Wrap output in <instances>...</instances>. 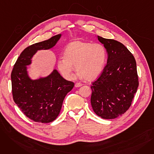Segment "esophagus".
<instances>
[{
    "label": "esophagus",
    "mask_w": 154,
    "mask_h": 154,
    "mask_svg": "<svg viewBox=\"0 0 154 154\" xmlns=\"http://www.w3.org/2000/svg\"><path fill=\"white\" fill-rule=\"evenodd\" d=\"M82 85V84H80V83L77 82V83L75 84V87H81Z\"/></svg>",
    "instance_id": "esophagus-1"
}]
</instances>
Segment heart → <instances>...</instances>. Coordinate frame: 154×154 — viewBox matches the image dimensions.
I'll return each instance as SVG.
<instances>
[{
    "label": "heart",
    "mask_w": 154,
    "mask_h": 154,
    "mask_svg": "<svg viewBox=\"0 0 154 154\" xmlns=\"http://www.w3.org/2000/svg\"><path fill=\"white\" fill-rule=\"evenodd\" d=\"M106 59V51L102 45L77 40L67 46L63 57L58 59L57 65L65 79H70L75 66L78 71L74 79L92 80L100 74Z\"/></svg>",
    "instance_id": "heart-1"
}]
</instances>
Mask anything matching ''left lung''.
<instances>
[{"label": "left lung", "instance_id": "obj_1", "mask_svg": "<svg viewBox=\"0 0 154 154\" xmlns=\"http://www.w3.org/2000/svg\"><path fill=\"white\" fill-rule=\"evenodd\" d=\"M107 52L102 74L92 82L91 105L95 114L105 119L122 116L132 104L139 86L136 61L122 43L97 36Z\"/></svg>", "mask_w": 154, "mask_h": 154}]
</instances>
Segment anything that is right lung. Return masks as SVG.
<instances>
[{
  "label": "right lung",
  "instance_id": "obj_1",
  "mask_svg": "<svg viewBox=\"0 0 154 154\" xmlns=\"http://www.w3.org/2000/svg\"><path fill=\"white\" fill-rule=\"evenodd\" d=\"M62 34L32 44L24 49L14 66L11 73L13 99L23 114L34 122L49 123L59 116L65 97L74 83L63 79L54 69L45 77L32 80L27 66L40 50L50 49L55 45Z\"/></svg>",
  "mask_w": 154,
  "mask_h": 154
}]
</instances>
